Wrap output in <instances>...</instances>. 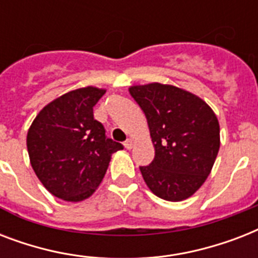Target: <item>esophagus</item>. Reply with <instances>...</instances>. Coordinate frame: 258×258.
Returning <instances> with one entry per match:
<instances>
[{"label": "esophagus", "instance_id": "esophagus-1", "mask_svg": "<svg viewBox=\"0 0 258 258\" xmlns=\"http://www.w3.org/2000/svg\"><path fill=\"white\" fill-rule=\"evenodd\" d=\"M124 147L127 150H131L134 147V141L133 139H127V141L124 142Z\"/></svg>", "mask_w": 258, "mask_h": 258}]
</instances>
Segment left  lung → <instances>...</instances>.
I'll return each instance as SVG.
<instances>
[{
	"label": "left lung",
	"mask_w": 258,
	"mask_h": 258,
	"mask_svg": "<svg viewBox=\"0 0 258 258\" xmlns=\"http://www.w3.org/2000/svg\"><path fill=\"white\" fill-rule=\"evenodd\" d=\"M130 95L145 112L155 158L142 166L143 179L162 200H187L208 179L220 150V123L210 105L170 84L133 86Z\"/></svg>",
	"instance_id": "8db88e82"
}]
</instances>
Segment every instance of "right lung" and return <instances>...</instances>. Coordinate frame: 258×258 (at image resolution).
I'll return each instance as SVG.
<instances>
[{
	"instance_id": "add662e5",
	"label": "right lung",
	"mask_w": 258,
	"mask_h": 258,
	"mask_svg": "<svg viewBox=\"0 0 258 258\" xmlns=\"http://www.w3.org/2000/svg\"><path fill=\"white\" fill-rule=\"evenodd\" d=\"M105 89L86 87L64 93L34 117L26 135L30 165L44 187L60 200L80 202L100 184L120 143L105 137L93 105Z\"/></svg>"
}]
</instances>
